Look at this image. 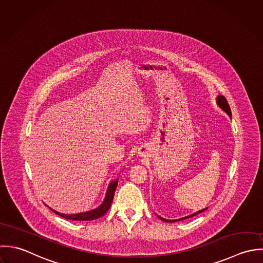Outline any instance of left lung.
Returning <instances> with one entry per match:
<instances>
[{"label":"left lung","instance_id":"8db88e82","mask_svg":"<svg viewBox=\"0 0 263 263\" xmlns=\"http://www.w3.org/2000/svg\"><path fill=\"white\" fill-rule=\"evenodd\" d=\"M216 104H217V106H218L224 113L228 114V116H229L230 118H232L231 108H230V106H229L228 101L226 100V98H224L222 95H218V96L216 97ZM206 209H207V208L201 209V210H199V211H197V212H195V213H193V214H190V215H187V216H184V217H181V218H178V219H166V218H163V217H161V216H159V215H157V214H156V215H157L161 220H163V221H166V222H175V221H180V220H183V219L193 217V216H195V215H197V214H199V213L205 211Z\"/></svg>","mask_w":263,"mask_h":263}]
</instances>
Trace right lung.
I'll list each match as a JSON object with an SVG mask.
<instances>
[{
  "instance_id": "right-lung-1",
  "label": "right lung",
  "mask_w": 263,
  "mask_h": 263,
  "mask_svg": "<svg viewBox=\"0 0 263 263\" xmlns=\"http://www.w3.org/2000/svg\"><path fill=\"white\" fill-rule=\"evenodd\" d=\"M118 184V178L111 180V182L108 185V189L106 191V195L104 198V201L102 202L101 205H99L97 208L86 211V212H81V213H76V214H64V213H60L54 209H52L51 207H49L52 211H54L56 214L60 215L61 217H64L66 219H70V220H81V221H86V220H93L97 219L101 216H103L104 214H106V212L109 210L111 203L113 201L114 198V193L116 190V186Z\"/></svg>"
}]
</instances>
